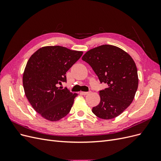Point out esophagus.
<instances>
[{
    "label": "esophagus",
    "instance_id": "34e87169",
    "mask_svg": "<svg viewBox=\"0 0 161 161\" xmlns=\"http://www.w3.org/2000/svg\"><path fill=\"white\" fill-rule=\"evenodd\" d=\"M90 92H91V91H88V92H84V91H82V92H80V94H82V95H87V94L90 93Z\"/></svg>",
    "mask_w": 161,
    "mask_h": 161
}]
</instances>
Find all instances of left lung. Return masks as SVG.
Wrapping results in <instances>:
<instances>
[{"label": "left lung", "mask_w": 161, "mask_h": 161, "mask_svg": "<svg viewBox=\"0 0 161 161\" xmlns=\"http://www.w3.org/2000/svg\"><path fill=\"white\" fill-rule=\"evenodd\" d=\"M82 60L86 62L108 88L101 90V101L92 108L96 116L104 119L120 115L132 102L138 89V77L136 64L123 50L103 45L86 52Z\"/></svg>", "instance_id": "obj_1"}]
</instances>
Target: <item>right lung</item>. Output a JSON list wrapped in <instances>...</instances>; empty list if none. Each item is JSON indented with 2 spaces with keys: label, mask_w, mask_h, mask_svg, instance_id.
Wrapping results in <instances>:
<instances>
[{
  "label": "right lung",
  "mask_w": 161,
  "mask_h": 161,
  "mask_svg": "<svg viewBox=\"0 0 161 161\" xmlns=\"http://www.w3.org/2000/svg\"><path fill=\"white\" fill-rule=\"evenodd\" d=\"M83 52L59 46L43 47L29 59L23 76L26 97L33 108L51 121L69 113L77 94L58 85L66 82V73Z\"/></svg>",
  "instance_id": "right-lung-1"
}]
</instances>
